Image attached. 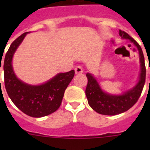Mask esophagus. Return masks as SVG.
<instances>
[{
	"label": "esophagus",
	"instance_id": "34e87169",
	"mask_svg": "<svg viewBox=\"0 0 150 150\" xmlns=\"http://www.w3.org/2000/svg\"><path fill=\"white\" fill-rule=\"evenodd\" d=\"M75 74L77 75V74H82L83 72V70H82V68L81 66H77L75 68Z\"/></svg>",
	"mask_w": 150,
	"mask_h": 150
}]
</instances>
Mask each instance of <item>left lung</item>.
I'll use <instances>...</instances> for the list:
<instances>
[{"label":"left lung","instance_id":"1","mask_svg":"<svg viewBox=\"0 0 150 150\" xmlns=\"http://www.w3.org/2000/svg\"><path fill=\"white\" fill-rule=\"evenodd\" d=\"M119 35L121 39L128 40L137 48L139 55L140 73L135 86L120 94L109 93L104 91L94 75L91 73H87L88 84L86 89V95L88 103L95 111L104 115H116L130 109L139 98L146 80V71L142 48L139 43L125 32L119 30Z\"/></svg>","mask_w":150,"mask_h":150}]
</instances>
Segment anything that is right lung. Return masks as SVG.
<instances>
[{
	"label": "right lung",
	"mask_w": 150,
	"mask_h": 150,
	"mask_svg": "<svg viewBox=\"0 0 150 150\" xmlns=\"http://www.w3.org/2000/svg\"><path fill=\"white\" fill-rule=\"evenodd\" d=\"M28 33L18 36L6 54L3 64L4 85L8 96L20 110L33 117H42L54 113L61 106L64 91L72 80L75 71L58 73L40 85L28 84L19 79L14 71L13 57Z\"/></svg>",
	"instance_id": "1"
}]
</instances>
